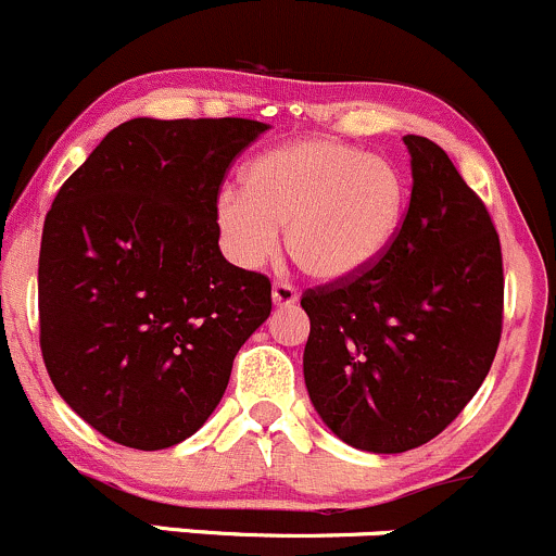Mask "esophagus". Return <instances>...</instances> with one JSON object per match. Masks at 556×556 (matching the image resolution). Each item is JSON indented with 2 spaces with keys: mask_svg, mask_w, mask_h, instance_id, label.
<instances>
[{
  "mask_svg": "<svg viewBox=\"0 0 556 556\" xmlns=\"http://www.w3.org/2000/svg\"><path fill=\"white\" fill-rule=\"evenodd\" d=\"M296 300H300V291H296L291 283L278 280V283L273 286V302H276V307H291L296 305Z\"/></svg>",
  "mask_w": 556,
  "mask_h": 556,
  "instance_id": "obj_1",
  "label": "esophagus"
}]
</instances>
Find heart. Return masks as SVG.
I'll return each instance as SVG.
<instances>
[{
  "mask_svg": "<svg viewBox=\"0 0 556 556\" xmlns=\"http://www.w3.org/2000/svg\"><path fill=\"white\" fill-rule=\"evenodd\" d=\"M243 194L214 205L227 254L260 267L286 227L291 260L311 278L334 283L362 276L388 251L404 216L406 187L396 165L334 139L291 141L251 160Z\"/></svg>",
  "mask_w": 556,
  "mask_h": 556,
  "instance_id": "b5f03b06",
  "label": "heart"
}]
</instances>
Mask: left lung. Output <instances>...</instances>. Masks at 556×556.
<instances>
[{
    "label": "left lung",
    "instance_id": "8db88e82",
    "mask_svg": "<svg viewBox=\"0 0 556 556\" xmlns=\"http://www.w3.org/2000/svg\"><path fill=\"white\" fill-rule=\"evenodd\" d=\"M412 194L386 254L362 276L302 294L305 386L356 450H415L463 412L503 329L501 240L447 152L404 136Z\"/></svg>",
    "mask_w": 556,
    "mask_h": 556
}]
</instances>
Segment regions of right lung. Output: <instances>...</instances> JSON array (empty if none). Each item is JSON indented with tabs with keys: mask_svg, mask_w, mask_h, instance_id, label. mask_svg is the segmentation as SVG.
<instances>
[{
	"mask_svg": "<svg viewBox=\"0 0 556 556\" xmlns=\"http://www.w3.org/2000/svg\"><path fill=\"white\" fill-rule=\"evenodd\" d=\"M267 125L136 117L64 181L39 249V348L61 399L112 442L192 437L273 311L270 278L230 265L214 205Z\"/></svg>",
	"mask_w": 556,
	"mask_h": 556,
	"instance_id": "obj_1",
	"label": "right lung"
}]
</instances>
